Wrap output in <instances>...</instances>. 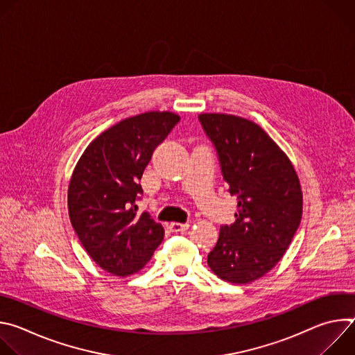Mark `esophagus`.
<instances>
[{
    "instance_id": "1",
    "label": "esophagus",
    "mask_w": 355,
    "mask_h": 355,
    "mask_svg": "<svg viewBox=\"0 0 355 355\" xmlns=\"http://www.w3.org/2000/svg\"><path fill=\"white\" fill-rule=\"evenodd\" d=\"M170 229H171V232H174V233H184V232H187V230L189 229V225H188V223L173 222V223L170 225Z\"/></svg>"
}]
</instances>
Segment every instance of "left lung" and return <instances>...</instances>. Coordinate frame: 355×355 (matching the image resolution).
<instances>
[{"mask_svg":"<svg viewBox=\"0 0 355 355\" xmlns=\"http://www.w3.org/2000/svg\"><path fill=\"white\" fill-rule=\"evenodd\" d=\"M215 144L236 222L220 226L208 266L223 281L248 284L282 259L302 219L297 174L279 146L254 122L227 114H200Z\"/></svg>","mask_w":355,"mask_h":355,"instance_id":"1","label":"left lung"}]
</instances>
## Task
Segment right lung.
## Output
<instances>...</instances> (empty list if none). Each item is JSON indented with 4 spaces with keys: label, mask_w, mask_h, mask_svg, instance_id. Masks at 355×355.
I'll return each mask as SVG.
<instances>
[{
    "label": "right lung",
    "mask_w": 355,
    "mask_h": 355,
    "mask_svg": "<svg viewBox=\"0 0 355 355\" xmlns=\"http://www.w3.org/2000/svg\"><path fill=\"white\" fill-rule=\"evenodd\" d=\"M180 122L173 112L126 118L96 136L80 157L69 184L70 222L88 256L107 272L140 271L164 237L147 212L137 214L143 171L155 148Z\"/></svg>",
    "instance_id": "right-lung-1"
}]
</instances>
